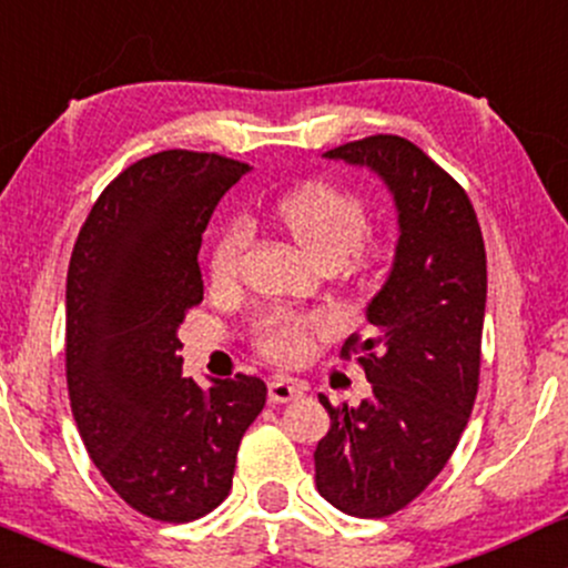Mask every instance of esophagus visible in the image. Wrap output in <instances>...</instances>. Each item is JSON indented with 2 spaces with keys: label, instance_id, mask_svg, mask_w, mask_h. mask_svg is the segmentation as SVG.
Segmentation results:
<instances>
[{
  "label": "esophagus",
  "instance_id": "1",
  "mask_svg": "<svg viewBox=\"0 0 568 568\" xmlns=\"http://www.w3.org/2000/svg\"><path fill=\"white\" fill-rule=\"evenodd\" d=\"M305 394V384L292 378H273L267 384V397L271 403H292V399H301Z\"/></svg>",
  "mask_w": 568,
  "mask_h": 568
}]
</instances>
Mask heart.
<instances>
[{"label":"heart","mask_w":568,"mask_h":568,"mask_svg":"<svg viewBox=\"0 0 568 568\" xmlns=\"http://www.w3.org/2000/svg\"><path fill=\"white\" fill-rule=\"evenodd\" d=\"M278 225L318 265H341L352 257H373L375 246L365 244V201L341 184L314 180L297 184L273 206ZM250 244V227L241 220L227 222L209 252V278L216 290H227L239 276L241 254ZM327 329V318L303 316L292 311H273L260 318V352L278 362H295L308 354L314 333Z\"/></svg>","instance_id":"obj_1"}]
</instances>
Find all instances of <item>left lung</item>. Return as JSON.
Listing matches in <instances>:
<instances>
[{
    "instance_id": "obj_1",
    "label": "left lung",
    "mask_w": 568,
    "mask_h": 568,
    "mask_svg": "<svg viewBox=\"0 0 568 568\" xmlns=\"http://www.w3.org/2000/svg\"><path fill=\"white\" fill-rule=\"evenodd\" d=\"M367 165L394 195V265L367 303L369 335H352L373 399L318 403L329 432L314 450L316 488L354 518H386L443 473L473 413L486 316V246L467 193L448 171L392 133L324 152Z\"/></svg>"
}]
</instances>
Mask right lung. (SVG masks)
Wrapping results in <instances>:
<instances>
[{"label": "right lung", "mask_w": 568, "mask_h": 568, "mask_svg": "<svg viewBox=\"0 0 568 568\" xmlns=\"http://www.w3.org/2000/svg\"><path fill=\"white\" fill-rule=\"evenodd\" d=\"M250 165L216 152L142 158L93 203L67 273V384L88 456L125 505L199 520L231 494L265 407L257 375H182L180 324L203 301L201 235Z\"/></svg>", "instance_id": "right-lung-1"}]
</instances>
